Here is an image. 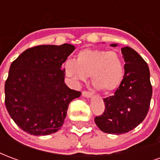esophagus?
Here are the masks:
<instances>
[{"instance_id": "1", "label": "esophagus", "mask_w": 160, "mask_h": 160, "mask_svg": "<svg viewBox=\"0 0 160 160\" xmlns=\"http://www.w3.org/2000/svg\"><path fill=\"white\" fill-rule=\"evenodd\" d=\"M82 96L85 98H91L92 97V94L90 92H87V91H84L82 92Z\"/></svg>"}]
</instances>
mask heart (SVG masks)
I'll return each mask as SVG.
<instances>
[{"instance_id":"heart-1","label":"heart","mask_w":160,"mask_h":160,"mask_svg":"<svg viewBox=\"0 0 160 160\" xmlns=\"http://www.w3.org/2000/svg\"><path fill=\"white\" fill-rule=\"evenodd\" d=\"M64 72L75 85L91 75L95 87L104 92L117 89L124 74L123 62L118 53L104 49H86L77 54L75 61L67 60Z\"/></svg>"}]
</instances>
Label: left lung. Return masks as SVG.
<instances>
[{"mask_svg":"<svg viewBox=\"0 0 160 160\" xmlns=\"http://www.w3.org/2000/svg\"><path fill=\"white\" fill-rule=\"evenodd\" d=\"M117 47L118 43H111ZM123 79L114 95L104 98L105 110L94 121L98 128L111 134H125L143 122L151 102L150 71L144 59L130 47L122 48Z\"/></svg>","mask_w":160,"mask_h":160,"instance_id":"1","label":"left lung"}]
</instances>
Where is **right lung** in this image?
I'll return each instance as SVG.
<instances>
[{
    "instance_id": "add662e5",
    "label": "right lung",
    "mask_w": 160,
    "mask_h": 160,
    "mask_svg": "<svg viewBox=\"0 0 160 160\" xmlns=\"http://www.w3.org/2000/svg\"><path fill=\"white\" fill-rule=\"evenodd\" d=\"M74 49L69 43L38 45L12 62L5 83L6 108L25 132L48 135L62 126L68 104L81 94L68 87L62 68Z\"/></svg>"
}]
</instances>
